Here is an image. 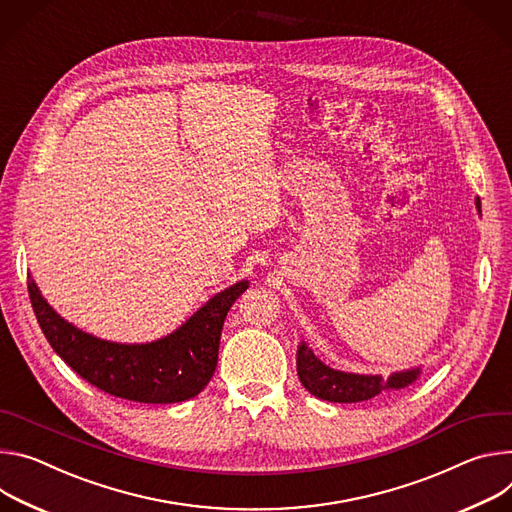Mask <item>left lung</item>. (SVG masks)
<instances>
[{
  "instance_id": "8db88e82",
  "label": "left lung",
  "mask_w": 512,
  "mask_h": 512,
  "mask_svg": "<svg viewBox=\"0 0 512 512\" xmlns=\"http://www.w3.org/2000/svg\"><path fill=\"white\" fill-rule=\"evenodd\" d=\"M476 209L482 213L480 199H476ZM297 374L301 384L317 399L329 403H360L384 390L407 388L421 376V366L394 372L388 378H382L380 374L342 372L323 364L313 350L301 342L297 350Z\"/></svg>"
}]
</instances>
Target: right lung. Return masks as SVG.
<instances>
[{
    "label": "right lung",
    "instance_id": "right-lung-1",
    "mask_svg": "<svg viewBox=\"0 0 512 512\" xmlns=\"http://www.w3.org/2000/svg\"><path fill=\"white\" fill-rule=\"evenodd\" d=\"M248 285L240 280L213 295L181 327L154 342L118 344L63 319L28 276L30 303L52 350L99 390L148 405L183 403L207 386L217 366L225 315Z\"/></svg>",
    "mask_w": 512,
    "mask_h": 512
}]
</instances>
